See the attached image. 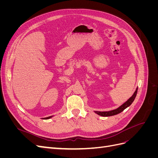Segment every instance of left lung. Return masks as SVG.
<instances>
[{
    "mask_svg": "<svg viewBox=\"0 0 158 158\" xmlns=\"http://www.w3.org/2000/svg\"><path fill=\"white\" fill-rule=\"evenodd\" d=\"M137 90H138V88H136L135 93L133 94L132 96L130 98H129L125 103H124L123 105H121L120 107L117 108L116 109H114V110H112V111H95V113L98 114H99V115H100V116H102V117L113 116V115H115V114H117L118 113H121L126 108H127L128 107L130 106L132 104V103L134 102V100H135V99L136 96Z\"/></svg>",
    "mask_w": 158,
    "mask_h": 158,
    "instance_id": "obj_1",
    "label": "left lung"
}]
</instances>
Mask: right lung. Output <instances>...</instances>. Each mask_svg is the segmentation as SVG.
<instances>
[{"instance_id":"obj_1","label":"right lung","mask_w":158,"mask_h":158,"mask_svg":"<svg viewBox=\"0 0 158 158\" xmlns=\"http://www.w3.org/2000/svg\"><path fill=\"white\" fill-rule=\"evenodd\" d=\"M52 116H50V117H45V118H43L44 119H49L50 118H51Z\"/></svg>"}]
</instances>
